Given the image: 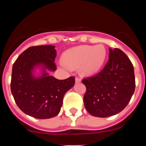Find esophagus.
<instances>
[{
    "instance_id": "obj_1",
    "label": "esophagus",
    "mask_w": 146,
    "mask_h": 146,
    "mask_svg": "<svg viewBox=\"0 0 146 146\" xmlns=\"http://www.w3.org/2000/svg\"><path fill=\"white\" fill-rule=\"evenodd\" d=\"M75 80H76V82H81V79H80V78H78V77H76V79H75Z\"/></svg>"
}]
</instances>
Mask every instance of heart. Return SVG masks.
<instances>
[{"mask_svg":"<svg viewBox=\"0 0 146 146\" xmlns=\"http://www.w3.org/2000/svg\"><path fill=\"white\" fill-rule=\"evenodd\" d=\"M106 57L107 50L103 45H83L66 51L63 55L62 61L67 66L79 67L83 74L90 75L101 68Z\"/></svg>","mask_w":146,"mask_h":146,"instance_id":"b5f03b06","label":"heart"}]
</instances>
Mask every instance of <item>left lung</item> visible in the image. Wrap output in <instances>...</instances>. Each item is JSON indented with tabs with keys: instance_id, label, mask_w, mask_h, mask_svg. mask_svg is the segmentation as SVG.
Segmentation results:
<instances>
[{
	"instance_id": "obj_1",
	"label": "left lung",
	"mask_w": 146,
	"mask_h": 146,
	"mask_svg": "<svg viewBox=\"0 0 146 146\" xmlns=\"http://www.w3.org/2000/svg\"><path fill=\"white\" fill-rule=\"evenodd\" d=\"M109 60L95 76L82 80L86 87L84 105L94 117H108L121 111L135 90L133 66L119 48H110Z\"/></svg>"
}]
</instances>
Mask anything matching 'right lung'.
Wrapping results in <instances>:
<instances>
[{
    "mask_svg": "<svg viewBox=\"0 0 146 146\" xmlns=\"http://www.w3.org/2000/svg\"><path fill=\"white\" fill-rule=\"evenodd\" d=\"M51 45L29 47L15 61L10 89L17 107L36 119H50L59 113L66 92L75 84V78L58 80L46 73L56 70V51ZM42 66V75L36 78L32 72Z\"/></svg>",
    "mask_w": 146,
    "mask_h": 146,
    "instance_id": "right-lung-1",
    "label": "right lung"
}]
</instances>
